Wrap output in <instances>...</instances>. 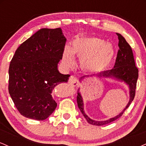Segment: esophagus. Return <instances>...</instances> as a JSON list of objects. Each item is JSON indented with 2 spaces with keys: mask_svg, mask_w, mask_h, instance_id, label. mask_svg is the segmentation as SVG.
<instances>
[{
  "mask_svg": "<svg viewBox=\"0 0 146 146\" xmlns=\"http://www.w3.org/2000/svg\"><path fill=\"white\" fill-rule=\"evenodd\" d=\"M68 83H69L70 85H71L72 86H77L79 84L78 79L75 78V76H73V75L70 77L69 80H68Z\"/></svg>",
  "mask_w": 146,
  "mask_h": 146,
  "instance_id": "34e87169",
  "label": "esophagus"
}]
</instances>
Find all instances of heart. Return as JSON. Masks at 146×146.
Wrapping results in <instances>:
<instances>
[{
    "mask_svg": "<svg viewBox=\"0 0 146 146\" xmlns=\"http://www.w3.org/2000/svg\"><path fill=\"white\" fill-rule=\"evenodd\" d=\"M113 44L93 36H80L71 42V47L64 48L62 60L68 67L75 66V57L81 60L80 67L90 74H98L105 71L115 56Z\"/></svg>",
    "mask_w": 146,
    "mask_h": 146,
    "instance_id": "b5f03b06",
    "label": "heart"
}]
</instances>
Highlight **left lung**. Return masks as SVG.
I'll return each mask as SVG.
<instances>
[{"instance_id":"1","label":"left lung","mask_w":146,"mask_h":146,"mask_svg":"<svg viewBox=\"0 0 146 146\" xmlns=\"http://www.w3.org/2000/svg\"><path fill=\"white\" fill-rule=\"evenodd\" d=\"M116 33L118 36V46L119 49L117 53L116 62H115L113 68H112L111 70H108V71H105L98 75H93L90 76L86 75V76L81 77L80 79V82H82L84 79L93 78V77L100 79H113V80L120 82L121 83L123 82L128 86L129 98H129V101L125 108L121 113H119L116 116L111 117L108 119L104 120V121H96V120L90 119L85 113L84 107V100L80 92V88H79L78 96H77V103H78V108L81 113H82L84 117H85L86 121L92 125L100 126V125L108 124L110 122L115 121L121 116L122 114L123 113L126 108H128L135 98L137 82V79H138V68L135 66V59H134L133 53H132L130 46L120 33Z\"/></svg>"}]
</instances>
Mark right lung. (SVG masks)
<instances>
[{"mask_svg": "<svg viewBox=\"0 0 146 146\" xmlns=\"http://www.w3.org/2000/svg\"><path fill=\"white\" fill-rule=\"evenodd\" d=\"M66 41L61 28H43L15 52L9 68V93L19 113L27 118L44 120L56 108L53 90L67 82L70 77L58 68Z\"/></svg>", "mask_w": 146, "mask_h": 146, "instance_id": "right-lung-1", "label": "right lung"}]
</instances>
